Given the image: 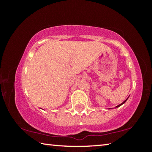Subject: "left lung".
Listing matches in <instances>:
<instances>
[{"label":"left lung","mask_w":152,"mask_h":152,"mask_svg":"<svg viewBox=\"0 0 152 152\" xmlns=\"http://www.w3.org/2000/svg\"><path fill=\"white\" fill-rule=\"evenodd\" d=\"M128 98H129V97H128ZM128 98H127V99H126V100H125V101H123V102H122V103H121V104H119V105H117V106L116 107V108H118V107H119L120 106H121V105H122V104H124V103H125V102L126 101H127V100L128 99Z\"/></svg>","instance_id":"obj_1"}]
</instances>
